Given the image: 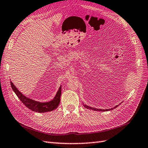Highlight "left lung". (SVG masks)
<instances>
[{"label": "left lung", "mask_w": 148, "mask_h": 148, "mask_svg": "<svg viewBox=\"0 0 148 148\" xmlns=\"http://www.w3.org/2000/svg\"><path fill=\"white\" fill-rule=\"evenodd\" d=\"M119 105H116V106H115L114 108H110V109H105V110H103V109H97V108H92V107H90L89 106H87V105H84V106L85 108H87V109H91V110H95V111H102V112H105V111H109V110H113V108H116Z\"/></svg>", "instance_id": "left-lung-1"}]
</instances>
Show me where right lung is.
I'll list each match as a JSON object with an SVG mask.
<instances>
[{"label": "right lung", "mask_w": 148, "mask_h": 148, "mask_svg": "<svg viewBox=\"0 0 148 148\" xmlns=\"http://www.w3.org/2000/svg\"><path fill=\"white\" fill-rule=\"evenodd\" d=\"M10 85L12 89H13V90L15 93L16 96L18 97V99L21 100V102H22L27 108H28L32 111L39 113L52 111L53 110L56 109L60 103L61 87H60V88H59L56 95L55 96V97H54L53 100L50 101V102L41 103L39 102H37V101H35L30 99H28L25 96H24L22 93L19 92V90L15 87V86L12 82H10Z\"/></svg>", "instance_id": "add662e5"}]
</instances>
